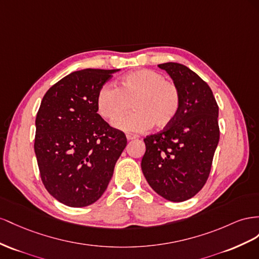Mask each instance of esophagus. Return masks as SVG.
Instances as JSON below:
<instances>
[{"label": "esophagus", "mask_w": 259, "mask_h": 259, "mask_svg": "<svg viewBox=\"0 0 259 259\" xmlns=\"http://www.w3.org/2000/svg\"><path fill=\"white\" fill-rule=\"evenodd\" d=\"M125 137H127V139L129 140V141H130V140H135V139L139 138L138 135H132V134H127V135H125Z\"/></svg>", "instance_id": "esophagus-1"}]
</instances>
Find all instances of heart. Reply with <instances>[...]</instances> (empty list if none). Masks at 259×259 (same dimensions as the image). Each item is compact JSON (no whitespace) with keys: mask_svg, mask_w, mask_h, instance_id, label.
Masks as SVG:
<instances>
[{"mask_svg":"<svg viewBox=\"0 0 259 259\" xmlns=\"http://www.w3.org/2000/svg\"><path fill=\"white\" fill-rule=\"evenodd\" d=\"M131 106L136 112L116 118V128L144 131L153 124L157 129L166 128L180 112L179 89L157 71L139 69L124 75L119 89L105 84L98 94L99 113L106 119L127 113Z\"/></svg>","mask_w":259,"mask_h":259,"instance_id":"1","label":"heart"}]
</instances>
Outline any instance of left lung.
Listing matches in <instances>:
<instances>
[{"instance_id": "1", "label": "left lung", "mask_w": 259, "mask_h": 259, "mask_svg": "<svg viewBox=\"0 0 259 259\" xmlns=\"http://www.w3.org/2000/svg\"><path fill=\"white\" fill-rule=\"evenodd\" d=\"M178 87L180 112L175 121L144 139L141 168L147 183L171 202H183L208 179L219 142L218 105L211 89L187 66L159 64Z\"/></svg>"}]
</instances>
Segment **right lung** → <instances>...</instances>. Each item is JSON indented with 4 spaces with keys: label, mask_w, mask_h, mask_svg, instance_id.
<instances>
[{
    "label": "right lung",
    "mask_w": 259,
    "mask_h": 259,
    "mask_svg": "<svg viewBox=\"0 0 259 259\" xmlns=\"http://www.w3.org/2000/svg\"><path fill=\"white\" fill-rule=\"evenodd\" d=\"M119 69L73 71L44 94L35 118L34 153L49 193L69 207L103 195L127 138L98 114V94Z\"/></svg>",
    "instance_id": "obj_1"
}]
</instances>
